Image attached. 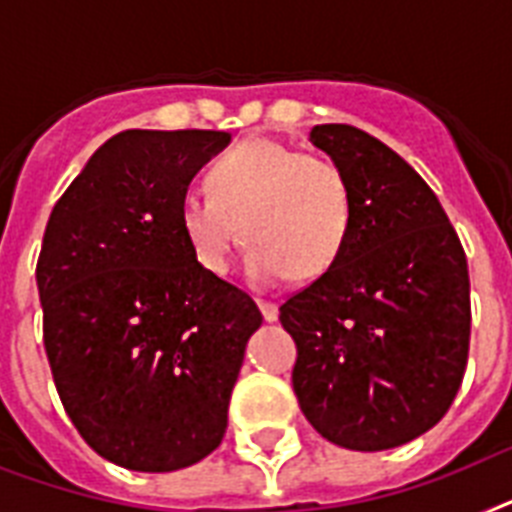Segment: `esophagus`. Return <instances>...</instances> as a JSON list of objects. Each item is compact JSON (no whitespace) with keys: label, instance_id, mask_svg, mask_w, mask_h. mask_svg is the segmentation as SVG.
I'll list each match as a JSON object with an SVG mask.
<instances>
[{"label":"esophagus","instance_id":"1","mask_svg":"<svg viewBox=\"0 0 512 512\" xmlns=\"http://www.w3.org/2000/svg\"><path fill=\"white\" fill-rule=\"evenodd\" d=\"M259 308H261V314H264L266 322H277V316H280V308H277V303L259 298Z\"/></svg>","mask_w":512,"mask_h":512}]
</instances>
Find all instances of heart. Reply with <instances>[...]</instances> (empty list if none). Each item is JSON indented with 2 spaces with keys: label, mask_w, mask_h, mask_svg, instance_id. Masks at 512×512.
Wrapping results in <instances>:
<instances>
[{
  "label": "heart",
  "mask_w": 512,
  "mask_h": 512,
  "mask_svg": "<svg viewBox=\"0 0 512 512\" xmlns=\"http://www.w3.org/2000/svg\"><path fill=\"white\" fill-rule=\"evenodd\" d=\"M177 219L206 272L225 274L232 248L246 238L253 280L280 282L290 274L311 280L340 259L353 196L345 172L327 156L251 138L211 164L206 193H188Z\"/></svg>",
  "instance_id": "b5f03b06"
}]
</instances>
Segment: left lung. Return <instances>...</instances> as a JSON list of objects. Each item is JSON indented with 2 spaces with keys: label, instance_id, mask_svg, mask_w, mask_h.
Instances as JSON below:
<instances>
[{
  "label": "left lung",
  "instance_id": "1",
  "mask_svg": "<svg viewBox=\"0 0 512 512\" xmlns=\"http://www.w3.org/2000/svg\"><path fill=\"white\" fill-rule=\"evenodd\" d=\"M311 143L345 172L340 259L280 306L298 348L293 390L324 439L377 453L429 432L460 390L471 340L466 251L411 164L353 125Z\"/></svg>",
  "mask_w": 512,
  "mask_h": 512
}]
</instances>
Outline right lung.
Instances as JSON below:
<instances>
[{
    "instance_id": "add662e5",
    "label": "right lung",
    "mask_w": 512,
    "mask_h": 512,
    "mask_svg": "<svg viewBox=\"0 0 512 512\" xmlns=\"http://www.w3.org/2000/svg\"><path fill=\"white\" fill-rule=\"evenodd\" d=\"M222 130L109 138L46 222L36 282L59 400L88 447L143 474L217 450L261 311L206 272L177 209Z\"/></svg>"
}]
</instances>
